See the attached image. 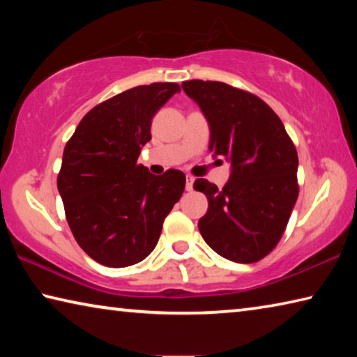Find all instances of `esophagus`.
I'll list each match as a JSON object with an SVG mask.
<instances>
[{
    "mask_svg": "<svg viewBox=\"0 0 357 357\" xmlns=\"http://www.w3.org/2000/svg\"><path fill=\"white\" fill-rule=\"evenodd\" d=\"M193 181H195V178L187 176V179H185V190L190 192L193 189Z\"/></svg>",
    "mask_w": 357,
    "mask_h": 357,
    "instance_id": "esophagus-1",
    "label": "esophagus"
}]
</instances>
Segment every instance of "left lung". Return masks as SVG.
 Returning a JSON list of instances; mask_svg holds the SVG:
<instances>
[{
	"label": "left lung",
	"mask_w": 357,
	"mask_h": 357,
	"mask_svg": "<svg viewBox=\"0 0 357 357\" xmlns=\"http://www.w3.org/2000/svg\"><path fill=\"white\" fill-rule=\"evenodd\" d=\"M183 89L209 124V151L231 164L219 189L197 179L208 198L198 220L203 239L220 257L255 263L279 243L298 200V153L285 126L255 94L222 82L189 80Z\"/></svg>",
	"instance_id": "1"
}]
</instances>
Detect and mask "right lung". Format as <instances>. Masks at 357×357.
I'll use <instances>...</instances> for the list:
<instances>
[{
	"label": "right lung",
	"instance_id": "obj_1",
	"mask_svg": "<svg viewBox=\"0 0 357 357\" xmlns=\"http://www.w3.org/2000/svg\"><path fill=\"white\" fill-rule=\"evenodd\" d=\"M179 91L176 83L128 89L84 114L66 144L58 190L72 234L94 261L108 268L140 263L183 195V172L155 176L137 164L151 140V119Z\"/></svg>",
	"mask_w": 357,
	"mask_h": 357
}]
</instances>
